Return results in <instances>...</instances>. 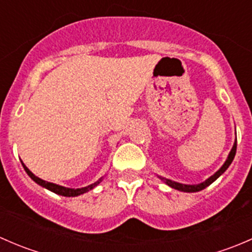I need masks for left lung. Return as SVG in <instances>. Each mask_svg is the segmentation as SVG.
<instances>
[{"label": "left lung", "instance_id": "left-lung-1", "mask_svg": "<svg viewBox=\"0 0 252 252\" xmlns=\"http://www.w3.org/2000/svg\"><path fill=\"white\" fill-rule=\"evenodd\" d=\"M235 152H236V139H235V141H234V145H233L232 150H230L229 155H228L227 159H225V162H224V163H223V166L220 167V168L218 169V171L216 172L215 174H212L210 178H207V179H206L205 182L199 183V184H183V183H178V182H174V180L167 179V178L161 177V175H157V177H158L159 179L162 180V182L166 183V184L168 185V187L173 188V189H175V190H179V191H184V192H197V191H201V190H204L205 188L208 187V185L212 184V183L215 182L216 179H218V178H220V175H222L225 171H227L228 167L230 166V163H232L233 159H234Z\"/></svg>", "mask_w": 252, "mask_h": 252}]
</instances>
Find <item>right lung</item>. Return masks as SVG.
I'll return each instance as SVG.
<instances>
[{"mask_svg": "<svg viewBox=\"0 0 252 252\" xmlns=\"http://www.w3.org/2000/svg\"><path fill=\"white\" fill-rule=\"evenodd\" d=\"M22 164L23 167H24L25 172H27L28 175H29L30 178H32V180H34L36 184H39L40 187L45 188V189L50 190V191L55 192V194L57 195H61V196H67V197H75V196H79V195H83L85 194V192H88L89 190H93L94 188L97 187L98 184H100L101 182H102L103 177H101L100 179L97 180V182L93 183V184L88 185V187H84V188H78V189H73V188H67V187H62V185H58V184H55V183H50V182H46V180L41 179V178L36 177L32 172L29 171V168H28L27 166H25L24 163H23L22 161Z\"/></svg>", "mask_w": 252, "mask_h": 252, "instance_id": "add662e5", "label": "right lung"}]
</instances>
